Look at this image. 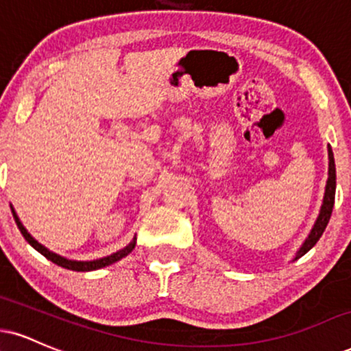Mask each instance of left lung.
Instances as JSON below:
<instances>
[{
    "mask_svg": "<svg viewBox=\"0 0 351 351\" xmlns=\"http://www.w3.org/2000/svg\"><path fill=\"white\" fill-rule=\"evenodd\" d=\"M327 150H328V180H327V184H325L322 206H320L319 216H317V219H315V222H314V226H312L309 235H307L301 247H299V250L296 252V256H294L293 261H296L298 258H301L302 255H306V253L309 252L311 248L319 242V239L322 237L325 227H327L328 221H330L333 202H335L337 173H335V160H333L332 147L328 145Z\"/></svg>",
    "mask_w": 351,
    "mask_h": 351,
    "instance_id": "left-lung-1",
    "label": "left lung"
}]
</instances>
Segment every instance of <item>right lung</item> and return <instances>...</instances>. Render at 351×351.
<instances>
[{
	"label": "right lung",
	"instance_id": "add662e5",
	"mask_svg": "<svg viewBox=\"0 0 351 351\" xmlns=\"http://www.w3.org/2000/svg\"><path fill=\"white\" fill-rule=\"evenodd\" d=\"M11 213H12V217H14V221H16V226H18V229L21 230V234H23V237L27 240V243L31 245V247L36 248L37 252L42 253V255H44L47 260L52 261V263L58 265V267H62V268L71 269V271H93V269H99V268L109 267V265L116 263V261H119V260L124 258V256H128L129 253L135 248V240H137V239L134 237L132 240H130V243L125 245L124 248H121V250H117L116 253H111V255H108V256H103V258L90 260V261H78V260L65 258V256L58 255V253L50 252L47 247H44V245L37 242V240L34 239L32 235L26 230V227L23 226V222L19 221L18 214H16V210H14V208H12V206H11Z\"/></svg>",
	"mask_w": 351,
	"mask_h": 351
}]
</instances>
